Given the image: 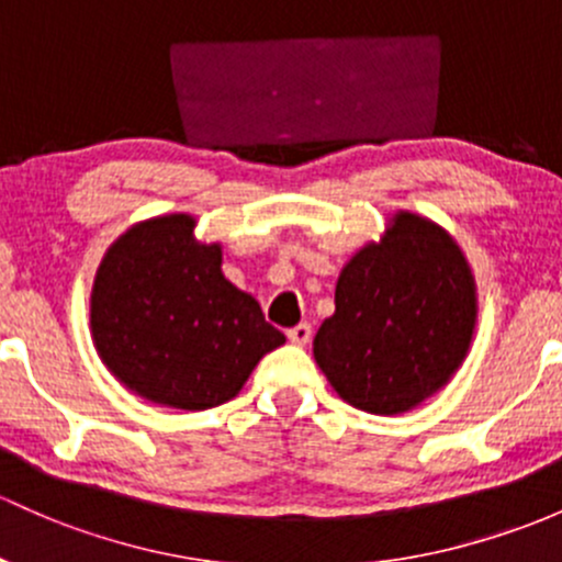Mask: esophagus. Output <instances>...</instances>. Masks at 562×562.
<instances>
[{"mask_svg": "<svg viewBox=\"0 0 562 562\" xmlns=\"http://www.w3.org/2000/svg\"><path fill=\"white\" fill-rule=\"evenodd\" d=\"M286 337H289V342H294V346H307L313 337L311 324H297V327H292L286 331Z\"/></svg>", "mask_w": 562, "mask_h": 562, "instance_id": "esophagus-1", "label": "esophagus"}]
</instances>
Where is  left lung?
Listing matches in <instances>:
<instances>
[{"label":"left lung","instance_id":"left-lung-1","mask_svg":"<svg viewBox=\"0 0 562 562\" xmlns=\"http://www.w3.org/2000/svg\"><path fill=\"white\" fill-rule=\"evenodd\" d=\"M474 318V281L456 240L424 216L396 214L385 238L342 268L313 356L348 404L396 415L448 383Z\"/></svg>","mask_w":562,"mask_h":562}]
</instances>
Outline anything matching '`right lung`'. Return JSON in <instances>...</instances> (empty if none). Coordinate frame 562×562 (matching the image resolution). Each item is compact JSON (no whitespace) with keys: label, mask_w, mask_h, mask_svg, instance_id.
Instances as JSON below:
<instances>
[{"label":"right lung","mask_w":562,"mask_h":562,"mask_svg":"<svg viewBox=\"0 0 562 562\" xmlns=\"http://www.w3.org/2000/svg\"><path fill=\"white\" fill-rule=\"evenodd\" d=\"M192 227V216L168 214L120 235L95 273L90 327L104 364L136 394L209 409L231 402L286 337L222 276V249L198 244Z\"/></svg>","instance_id":"add662e5"}]
</instances>
